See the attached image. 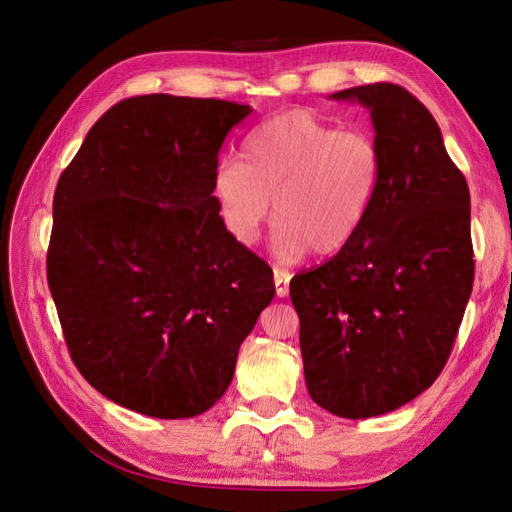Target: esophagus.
I'll list each match as a JSON object with an SVG mask.
<instances>
[{
	"label": "esophagus",
	"instance_id": "esophagus-1",
	"mask_svg": "<svg viewBox=\"0 0 512 512\" xmlns=\"http://www.w3.org/2000/svg\"><path fill=\"white\" fill-rule=\"evenodd\" d=\"M273 279H275L277 297H279V299L288 297V292H290V273H288V270L273 268Z\"/></svg>",
	"mask_w": 512,
	"mask_h": 512
}]
</instances>
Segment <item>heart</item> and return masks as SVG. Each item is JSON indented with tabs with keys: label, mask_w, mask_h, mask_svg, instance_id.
<instances>
[{
	"label": "heart",
	"mask_w": 512,
	"mask_h": 512,
	"mask_svg": "<svg viewBox=\"0 0 512 512\" xmlns=\"http://www.w3.org/2000/svg\"><path fill=\"white\" fill-rule=\"evenodd\" d=\"M242 160L224 158L213 193L226 233L253 244L273 213L279 259L339 253L361 231L383 180V154L361 129H339L310 110H288L257 125Z\"/></svg>",
	"instance_id": "heart-1"
}]
</instances>
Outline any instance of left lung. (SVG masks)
<instances>
[{"mask_svg": "<svg viewBox=\"0 0 512 512\" xmlns=\"http://www.w3.org/2000/svg\"><path fill=\"white\" fill-rule=\"evenodd\" d=\"M369 110L383 154L376 202L330 262L292 277L303 374L339 418L383 416L429 389L473 290L471 195L436 118L394 83L330 94Z\"/></svg>", "mask_w": 512, "mask_h": 512, "instance_id": "1", "label": "left lung"}]
</instances>
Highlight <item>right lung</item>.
Returning a JSON list of instances; mask_svg holds the SVG:
<instances>
[{
    "mask_svg": "<svg viewBox=\"0 0 512 512\" xmlns=\"http://www.w3.org/2000/svg\"><path fill=\"white\" fill-rule=\"evenodd\" d=\"M250 105L147 94L116 103L61 173L48 286L74 365L105 398L193 418L224 396L273 270L226 233L217 156Z\"/></svg>",
    "mask_w": 512,
    "mask_h": 512,
    "instance_id": "1",
    "label": "right lung"
}]
</instances>
